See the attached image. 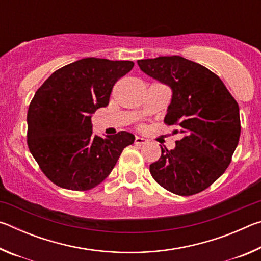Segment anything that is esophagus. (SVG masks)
Returning a JSON list of instances; mask_svg holds the SVG:
<instances>
[{
  "instance_id": "1",
  "label": "esophagus",
  "mask_w": 261,
  "mask_h": 261,
  "mask_svg": "<svg viewBox=\"0 0 261 261\" xmlns=\"http://www.w3.org/2000/svg\"><path fill=\"white\" fill-rule=\"evenodd\" d=\"M147 141H148V140L143 138V137H136L135 144H136V145H144V144H146Z\"/></svg>"
}]
</instances>
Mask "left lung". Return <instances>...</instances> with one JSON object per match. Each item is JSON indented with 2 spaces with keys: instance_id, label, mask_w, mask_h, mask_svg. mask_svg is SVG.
I'll return each mask as SVG.
<instances>
[{
  "instance_id": "1",
  "label": "left lung",
  "mask_w": 261,
  "mask_h": 261,
  "mask_svg": "<svg viewBox=\"0 0 261 261\" xmlns=\"http://www.w3.org/2000/svg\"><path fill=\"white\" fill-rule=\"evenodd\" d=\"M140 70L173 91L165 123L182 134L174 149L161 147L149 165L153 178L168 191L192 196L222 175L241 136L240 107L222 81L201 64L182 56L137 61Z\"/></svg>"
}]
</instances>
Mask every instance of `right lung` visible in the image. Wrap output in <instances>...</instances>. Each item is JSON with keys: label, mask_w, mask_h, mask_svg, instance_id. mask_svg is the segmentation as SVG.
<instances>
[{"label": "right lung", "mask_w": 261, "mask_h": 261, "mask_svg": "<svg viewBox=\"0 0 261 261\" xmlns=\"http://www.w3.org/2000/svg\"><path fill=\"white\" fill-rule=\"evenodd\" d=\"M135 63L86 57L56 70L39 87L28 112V145L39 167L60 188L86 191L112 173L126 131L93 136L92 114L107 107L113 86Z\"/></svg>", "instance_id": "add662e5"}]
</instances>
